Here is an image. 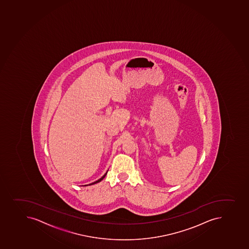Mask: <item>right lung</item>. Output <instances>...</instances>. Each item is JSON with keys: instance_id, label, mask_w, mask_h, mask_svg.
I'll use <instances>...</instances> for the list:
<instances>
[{"instance_id": "right-lung-1", "label": "right lung", "mask_w": 249, "mask_h": 249, "mask_svg": "<svg viewBox=\"0 0 249 249\" xmlns=\"http://www.w3.org/2000/svg\"><path fill=\"white\" fill-rule=\"evenodd\" d=\"M107 173H105V175L103 176V177H102V178H100L99 180H96V181H94V182L91 183V184H89V185H93V184H96V183L100 182V181H101V180H103V179H104V178H105V177H106V175H107Z\"/></svg>"}]
</instances>
